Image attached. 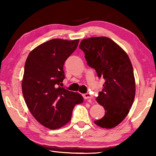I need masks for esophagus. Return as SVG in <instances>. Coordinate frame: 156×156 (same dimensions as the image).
Listing matches in <instances>:
<instances>
[{
	"label": "esophagus",
	"mask_w": 156,
	"mask_h": 156,
	"mask_svg": "<svg viewBox=\"0 0 156 156\" xmlns=\"http://www.w3.org/2000/svg\"><path fill=\"white\" fill-rule=\"evenodd\" d=\"M83 97H84V99H92V96H91L89 93H87V94H83Z\"/></svg>",
	"instance_id": "obj_1"
}]
</instances>
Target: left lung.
Listing matches in <instances>:
<instances>
[{
	"label": "left lung",
	"mask_w": 156,
	"mask_h": 156,
	"mask_svg": "<svg viewBox=\"0 0 156 156\" xmlns=\"http://www.w3.org/2000/svg\"><path fill=\"white\" fill-rule=\"evenodd\" d=\"M80 49L85 54L89 67L105 82L97 101L103 106L105 115L96 125L112 129L126 118L133 103L136 82L133 69L126 52L106 37H93L82 40Z\"/></svg>",
	"instance_id": "obj_1"
}]
</instances>
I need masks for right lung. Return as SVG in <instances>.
Wrapping results in <instances>:
<instances>
[{"instance_id":"obj_1","label":"right lung","mask_w":156,"mask_h":156,"mask_svg":"<svg viewBox=\"0 0 156 156\" xmlns=\"http://www.w3.org/2000/svg\"><path fill=\"white\" fill-rule=\"evenodd\" d=\"M79 41L50 40L33 49L25 62L23 97L34 118L48 129H57L67 124L74 106L84 100L79 93L59 86L65 79V62Z\"/></svg>"}]
</instances>
